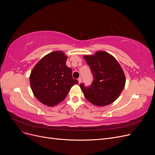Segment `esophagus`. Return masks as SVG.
Returning a JSON list of instances; mask_svg holds the SVG:
<instances>
[{"instance_id": "obj_1", "label": "esophagus", "mask_w": 155, "mask_h": 155, "mask_svg": "<svg viewBox=\"0 0 155 155\" xmlns=\"http://www.w3.org/2000/svg\"><path fill=\"white\" fill-rule=\"evenodd\" d=\"M81 81H82V78L81 77L79 78H78V82H79V83H81Z\"/></svg>"}]
</instances>
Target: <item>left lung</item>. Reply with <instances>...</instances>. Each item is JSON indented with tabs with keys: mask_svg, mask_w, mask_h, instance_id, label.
<instances>
[{
	"mask_svg": "<svg viewBox=\"0 0 155 155\" xmlns=\"http://www.w3.org/2000/svg\"><path fill=\"white\" fill-rule=\"evenodd\" d=\"M84 59L94 77L90 87H86L83 83L80 85L84 96L98 107L113 103L125 85V74L118 61L110 54L101 50L94 55H85Z\"/></svg>",
	"mask_w": 155,
	"mask_h": 155,
	"instance_id": "8db88e82",
	"label": "left lung"
}]
</instances>
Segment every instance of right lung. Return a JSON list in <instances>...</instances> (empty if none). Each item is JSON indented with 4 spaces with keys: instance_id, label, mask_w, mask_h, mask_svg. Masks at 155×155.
Wrapping results in <instances>:
<instances>
[{
    "instance_id": "1",
    "label": "right lung",
    "mask_w": 155,
    "mask_h": 155,
    "mask_svg": "<svg viewBox=\"0 0 155 155\" xmlns=\"http://www.w3.org/2000/svg\"><path fill=\"white\" fill-rule=\"evenodd\" d=\"M67 56L62 51L46 55L33 68L30 76L31 91L41 103L54 107L64 100L77 79L66 64Z\"/></svg>"
}]
</instances>
